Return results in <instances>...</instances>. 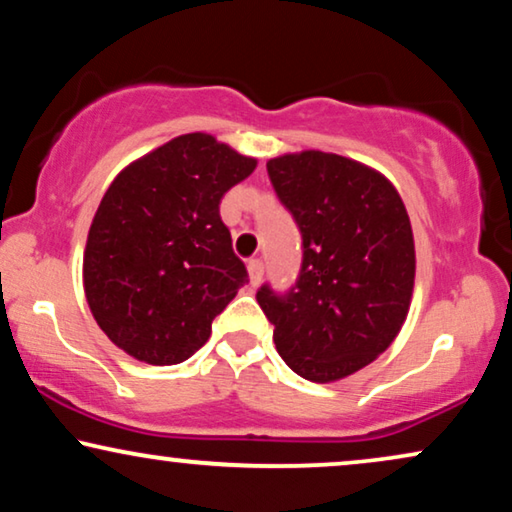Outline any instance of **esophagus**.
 <instances>
[{
	"label": "esophagus",
	"mask_w": 512,
	"mask_h": 512,
	"mask_svg": "<svg viewBox=\"0 0 512 512\" xmlns=\"http://www.w3.org/2000/svg\"><path fill=\"white\" fill-rule=\"evenodd\" d=\"M248 274H250V283H252V286H257V283L262 281L264 262L260 260V257H255V260L248 262Z\"/></svg>",
	"instance_id": "obj_1"
}]
</instances>
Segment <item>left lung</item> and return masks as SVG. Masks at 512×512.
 I'll list each match as a JSON object with an SVG mask.
<instances>
[{"label": "left lung", "instance_id": "8db88e82", "mask_svg": "<svg viewBox=\"0 0 512 512\" xmlns=\"http://www.w3.org/2000/svg\"><path fill=\"white\" fill-rule=\"evenodd\" d=\"M278 200L302 234L288 293L269 283L257 302L283 361L333 383L383 354L409 314L416 250L409 215L383 174L335 153H288L267 163Z\"/></svg>", "mask_w": 512, "mask_h": 512}]
</instances>
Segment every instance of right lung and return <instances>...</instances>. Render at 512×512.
I'll return each instance as SVG.
<instances>
[{"instance_id":"add662e5","label":"right lung","mask_w":512,"mask_h":512,"mask_svg":"<svg viewBox=\"0 0 512 512\" xmlns=\"http://www.w3.org/2000/svg\"><path fill=\"white\" fill-rule=\"evenodd\" d=\"M255 167V158L193 132L127 165L108 186L89 226L84 295L129 357L186 361L248 283L219 203Z\"/></svg>"}]
</instances>
